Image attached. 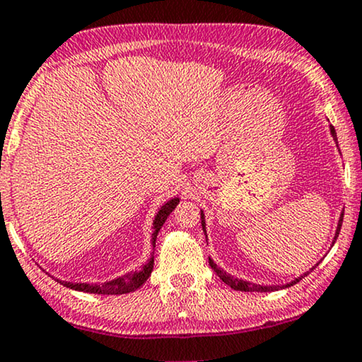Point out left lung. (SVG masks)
I'll return each mask as SVG.
<instances>
[{
    "label": "left lung",
    "mask_w": 362,
    "mask_h": 362,
    "mask_svg": "<svg viewBox=\"0 0 362 362\" xmlns=\"http://www.w3.org/2000/svg\"><path fill=\"white\" fill-rule=\"evenodd\" d=\"M329 132H331V137L334 139L336 146H338V137H336V131H334V127H332V125H329ZM343 215H344V211H341V216H339L338 226H336L334 238H332V245H334L336 240H338V235H339L341 225H343ZM200 220H202V228H204V233H205V237H206V226H205V215H204V210H200ZM209 262H210V267H211V269H214V272H215L216 274H218V278L221 279V281H223L225 285H228L230 288H233V290H237V291H258V293H268V291H276V290H279V288H290V286H293V285H296L298 281H301V279L305 278L306 274L311 272V269H315V267H313V268L310 269V272H306L305 274H301V276L295 278V279H293V281L286 283V285H272V286L268 285V286H263V285H257V283H250V281H247V279H240V278L231 276V274H228L226 272H223V269H221L220 267H216V263H215L214 259H211V258H209ZM316 267H317V264H316Z\"/></svg>",
    "instance_id": "8db88e82"
}]
</instances>
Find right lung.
Listing matches in <instances>:
<instances>
[{
  "instance_id": "1",
  "label": "right lung",
  "mask_w": 362,
  "mask_h": 362,
  "mask_svg": "<svg viewBox=\"0 0 362 362\" xmlns=\"http://www.w3.org/2000/svg\"><path fill=\"white\" fill-rule=\"evenodd\" d=\"M178 202H180V199H178V197H173V199L165 202V204L160 206V210L157 211L156 218H153V223H152L153 248H156V240H157L158 231H160L163 223H165L167 216L170 215L173 210H175ZM152 269H153V253H152V257L148 258V262L144 264L139 272H131V273L124 274V276L110 279V281L98 283V285H95V283L61 281V279H57V281H59L61 285H64L66 288H71V290L83 291V293H94V295H125V293H132V291L139 290V288H141L144 283L147 281V278L151 276Z\"/></svg>"
}]
</instances>
